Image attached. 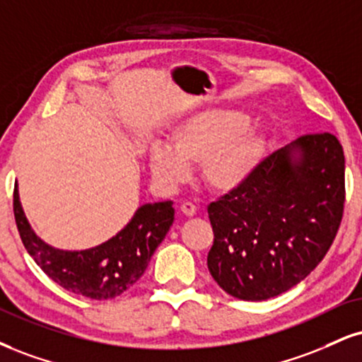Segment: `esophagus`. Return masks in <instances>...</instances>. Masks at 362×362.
I'll list each match as a JSON object with an SVG mask.
<instances>
[{
	"label": "esophagus",
	"instance_id": "esophagus-1",
	"mask_svg": "<svg viewBox=\"0 0 362 362\" xmlns=\"http://www.w3.org/2000/svg\"><path fill=\"white\" fill-rule=\"evenodd\" d=\"M180 211H182V214H184V216L192 217V216H195V212H197V207H195L192 202H184L180 206Z\"/></svg>",
	"mask_w": 362,
	"mask_h": 362
}]
</instances>
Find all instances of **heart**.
Wrapping results in <instances>:
<instances>
[{
  "label": "heart",
  "instance_id": "1",
  "mask_svg": "<svg viewBox=\"0 0 362 362\" xmlns=\"http://www.w3.org/2000/svg\"><path fill=\"white\" fill-rule=\"evenodd\" d=\"M239 111L207 110L172 128L168 145L150 150L155 180L173 187L200 165V180L214 194H230L255 177L267 155V136Z\"/></svg>",
  "mask_w": 362,
  "mask_h": 362
}]
</instances>
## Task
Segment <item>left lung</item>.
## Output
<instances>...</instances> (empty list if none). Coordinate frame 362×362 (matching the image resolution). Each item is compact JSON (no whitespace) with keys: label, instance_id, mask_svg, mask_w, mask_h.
Here are the masks:
<instances>
[{"label":"left lung","instance_id":"obj_1","mask_svg":"<svg viewBox=\"0 0 362 362\" xmlns=\"http://www.w3.org/2000/svg\"><path fill=\"white\" fill-rule=\"evenodd\" d=\"M344 172L334 134H305L267 156L245 187L212 202L207 268L217 285L258 302L310 275L341 226Z\"/></svg>","mask_w":362,"mask_h":362}]
</instances>
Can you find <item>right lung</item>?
Segmentation results:
<instances>
[{
	"instance_id": "add662e5",
	"label": "right lung",
	"mask_w": 362,
	"mask_h": 362,
	"mask_svg": "<svg viewBox=\"0 0 362 362\" xmlns=\"http://www.w3.org/2000/svg\"><path fill=\"white\" fill-rule=\"evenodd\" d=\"M172 200L143 204L128 224L103 245L82 251H65L47 245L35 234L13 192V212L23 246L35 263L57 285L93 300H110L132 288L173 223Z\"/></svg>"
}]
</instances>
